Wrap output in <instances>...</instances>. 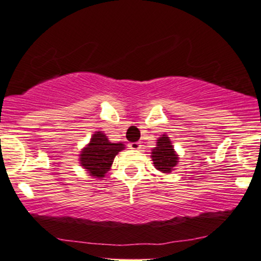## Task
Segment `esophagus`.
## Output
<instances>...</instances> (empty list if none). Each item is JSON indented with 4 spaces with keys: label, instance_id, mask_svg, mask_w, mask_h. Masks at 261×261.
Listing matches in <instances>:
<instances>
[{
    "label": "esophagus",
    "instance_id": "34e87169",
    "mask_svg": "<svg viewBox=\"0 0 261 261\" xmlns=\"http://www.w3.org/2000/svg\"><path fill=\"white\" fill-rule=\"evenodd\" d=\"M128 147H130L131 149H140L141 148V143L140 142H131L128 144Z\"/></svg>",
    "mask_w": 261,
    "mask_h": 261
}]
</instances>
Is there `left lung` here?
Returning a JSON list of instances; mask_svg holds the SVG:
<instances>
[{
	"instance_id": "1",
	"label": "left lung",
	"mask_w": 261,
	"mask_h": 261,
	"mask_svg": "<svg viewBox=\"0 0 261 261\" xmlns=\"http://www.w3.org/2000/svg\"><path fill=\"white\" fill-rule=\"evenodd\" d=\"M156 147L152 152L153 164L159 171L169 174L174 170L175 165L177 163V155L175 153L172 144L166 135H163L161 139L156 142Z\"/></svg>"
}]
</instances>
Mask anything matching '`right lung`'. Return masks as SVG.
I'll return each instance as SVG.
<instances>
[{
	"label": "right lung",
	"instance_id": "1",
	"mask_svg": "<svg viewBox=\"0 0 261 261\" xmlns=\"http://www.w3.org/2000/svg\"><path fill=\"white\" fill-rule=\"evenodd\" d=\"M124 148V144L109 142L106 135L98 131L92 136L89 146L81 152V165L92 176L100 178L111 169L115 155Z\"/></svg>",
	"mask_w": 261,
	"mask_h": 261
}]
</instances>
